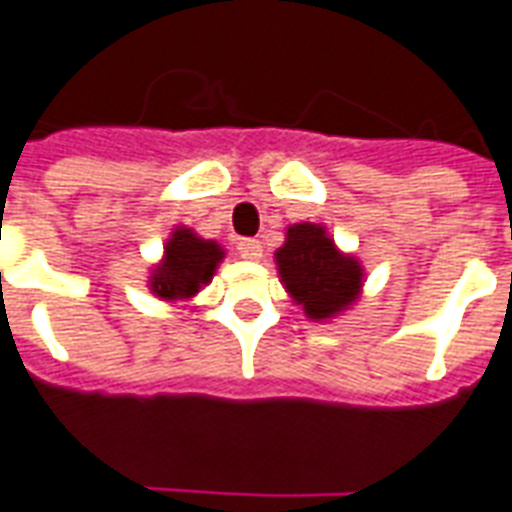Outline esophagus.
<instances>
[{
    "label": "esophagus",
    "instance_id": "esophagus-1",
    "mask_svg": "<svg viewBox=\"0 0 512 512\" xmlns=\"http://www.w3.org/2000/svg\"><path fill=\"white\" fill-rule=\"evenodd\" d=\"M237 251H240L242 259L259 261L261 259V242L259 240H240L237 242Z\"/></svg>",
    "mask_w": 512,
    "mask_h": 512
}]
</instances>
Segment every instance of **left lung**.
<instances>
[{
    "mask_svg": "<svg viewBox=\"0 0 512 512\" xmlns=\"http://www.w3.org/2000/svg\"><path fill=\"white\" fill-rule=\"evenodd\" d=\"M275 261L286 292L313 322L333 319L363 292V264L338 251L319 223L289 226Z\"/></svg>",
    "mask_w": 512,
    "mask_h": 512,
    "instance_id": "left-lung-1",
    "label": "left lung"
}]
</instances>
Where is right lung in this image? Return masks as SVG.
I'll use <instances>...</instances> for the list:
<instances>
[{
  "mask_svg": "<svg viewBox=\"0 0 512 512\" xmlns=\"http://www.w3.org/2000/svg\"><path fill=\"white\" fill-rule=\"evenodd\" d=\"M223 261V248L215 240H204L193 229L177 226L163 248V259L152 267L149 289L166 302L190 300L201 286L212 281V275Z\"/></svg>",
  "mask_w": 512,
  "mask_h": 512,
  "instance_id": "add662e5",
  "label": "right lung"
}]
</instances>
